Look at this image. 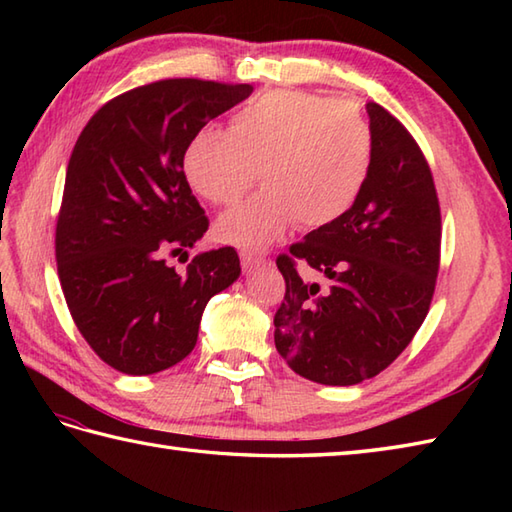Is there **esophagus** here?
<instances>
[{"instance_id":"34e87169","label":"esophagus","mask_w":512,"mask_h":512,"mask_svg":"<svg viewBox=\"0 0 512 512\" xmlns=\"http://www.w3.org/2000/svg\"><path fill=\"white\" fill-rule=\"evenodd\" d=\"M239 259H242V268L246 270V273H250V270H255V268L266 264V259L262 255L250 253V250H239Z\"/></svg>"}]
</instances>
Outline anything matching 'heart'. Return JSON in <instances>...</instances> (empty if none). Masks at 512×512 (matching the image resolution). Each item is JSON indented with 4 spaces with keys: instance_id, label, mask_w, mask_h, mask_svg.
<instances>
[{
    "instance_id": "heart-1",
    "label": "heart",
    "mask_w": 512,
    "mask_h": 512,
    "mask_svg": "<svg viewBox=\"0 0 512 512\" xmlns=\"http://www.w3.org/2000/svg\"><path fill=\"white\" fill-rule=\"evenodd\" d=\"M191 189L217 206L237 202L259 178L266 187L224 213V242L262 248L297 220L321 228L352 209L374 165L365 118L330 96L270 90L231 116L228 132L202 127L184 149Z\"/></svg>"
}]
</instances>
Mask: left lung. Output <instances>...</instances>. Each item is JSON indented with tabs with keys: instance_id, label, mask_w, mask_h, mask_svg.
<instances>
[{
	"instance_id": "left-lung-1",
	"label": "left lung",
	"mask_w": 512,
	"mask_h": 512,
	"mask_svg": "<svg viewBox=\"0 0 512 512\" xmlns=\"http://www.w3.org/2000/svg\"><path fill=\"white\" fill-rule=\"evenodd\" d=\"M374 165L339 220L277 257L286 295L275 345L292 372L321 385H356L398 358L427 317L440 268V204L431 169L398 118L367 103ZM308 263L323 287L296 273Z\"/></svg>"
}]
</instances>
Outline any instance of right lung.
<instances>
[{"label": "right lung", "instance_id": "obj_1", "mask_svg": "<svg viewBox=\"0 0 512 512\" xmlns=\"http://www.w3.org/2000/svg\"><path fill=\"white\" fill-rule=\"evenodd\" d=\"M253 92L248 83L165 79L107 101L76 140L57 220V270L76 328L129 376L180 363L206 303L242 273L235 248L189 257L209 217L184 176L195 132Z\"/></svg>", "mask_w": 512, "mask_h": 512}]
</instances>
